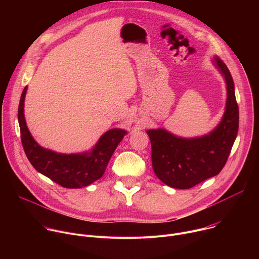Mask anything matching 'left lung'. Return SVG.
Returning a JSON list of instances; mask_svg holds the SVG:
<instances>
[{"instance_id": "8db88e82", "label": "left lung", "mask_w": 259, "mask_h": 259, "mask_svg": "<svg viewBox=\"0 0 259 259\" xmlns=\"http://www.w3.org/2000/svg\"><path fill=\"white\" fill-rule=\"evenodd\" d=\"M227 82V108L223 121L209 135L184 139L164 129L149 130L155 174L167 186L186 190L217 175L225 167L239 129V106L234 81L226 63L216 57Z\"/></svg>"}]
</instances>
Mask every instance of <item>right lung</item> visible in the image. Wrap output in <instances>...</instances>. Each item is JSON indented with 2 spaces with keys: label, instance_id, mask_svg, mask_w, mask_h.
Instances as JSON below:
<instances>
[{
  "label": "right lung",
  "instance_id": "obj_1",
  "mask_svg": "<svg viewBox=\"0 0 259 259\" xmlns=\"http://www.w3.org/2000/svg\"><path fill=\"white\" fill-rule=\"evenodd\" d=\"M25 92L26 87L19 101L18 122L23 150L32 167L66 189L84 188L99 179L126 131L112 129L105 132L91 153L82 155L56 154L43 149L33 140L25 124L23 115Z\"/></svg>",
  "mask_w": 259,
  "mask_h": 259
}]
</instances>
